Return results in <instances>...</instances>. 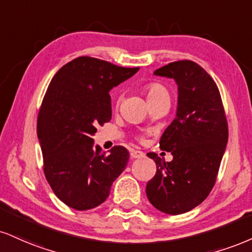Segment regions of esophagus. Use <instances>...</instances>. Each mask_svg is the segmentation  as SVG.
Returning <instances> with one entry per match:
<instances>
[{
    "label": "esophagus",
    "instance_id": "obj_1",
    "mask_svg": "<svg viewBox=\"0 0 252 252\" xmlns=\"http://www.w3.org/2000/svg\"><path fill=\"white\" fill-rule=\"evenodd\" d=\"M130 156H131V158H143L145 156V154L143 151H139V150H130Z\"/></svg>",
    "mask_w": 252,
    "mask_h": 252
}]
</instances>
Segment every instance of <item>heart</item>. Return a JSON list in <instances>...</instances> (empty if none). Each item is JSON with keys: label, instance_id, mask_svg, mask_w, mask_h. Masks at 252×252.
<instances>
[{"label": "heart", "instance_id": "obj_1", "mask_svg": "<svg viewBox=\"0 0 252 252\" xmlns=\"http://www.w3.org/2000/svg\"><path fill=\"white\" fill-rule=\"evenodd\" d=\"M145 94H147L148 102L154 101V99L160 98V97L169 96L168 92L163 86L158 83H150L145 87Z\"/></svg>", "mask_w": 252, "mask_h": 252}]
</instances>
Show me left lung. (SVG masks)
<instances>
[{
    "mask_svg": "<svg viewBox=\"0 0 252 252\" xmlns=\"http://www.w3.org/2000/svg\"><path fill=\"white\" fill-rule=\"evenodd\" d=\"M154 75L172 78L178 98L175 120L159 141L172 160L148 154L157 171L145 191L157 210L180 215L201 204L213 189L228 143V124L216 83L197 63L177 61Z\"/></svg>",
    "mask_w": 252,
    "mask_h": 252,
    "instance_id": "8db88e82",
    "label": "left lung"
}]
</instances>
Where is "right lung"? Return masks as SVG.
Masks as SVG:
<instances>
[{
    "instance_id": "right-lung-1",
    "label": "right lung",
    "mask_w": 252,
    "mask_h": 252,
    "mask_svg": "<svg viewBox=\"0 0 252 252\" xmlns=\"http://www.w3.org/2000/svg\"><path fill=\"white\" fill-rule=\"evenodd\" d=\"M139 68H122L82 56L63 65L51 80L37 118L44 174L55 195L76 210L102 204L129 160L117 145L105 155L93 136L111 120L109 92Z\"/></svg>"
}]
</instances>
